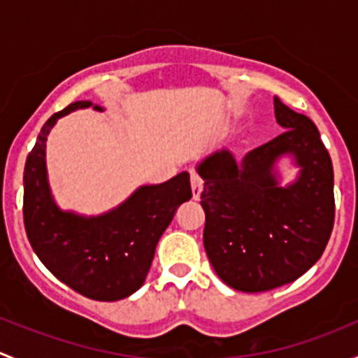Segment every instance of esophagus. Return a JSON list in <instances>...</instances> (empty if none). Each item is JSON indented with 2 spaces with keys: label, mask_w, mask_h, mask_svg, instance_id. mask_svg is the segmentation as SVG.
<instances>
[{
  "label": "esophagus",
  "mask_w": 358,
  "mask_h": 358,
  "mask_svg": "<svg viewBox=\"0 0 358 358\" xmlns=\"http://www.w3.org/2000/svg\"><path fill=\"white\" fill-rule=\"evenodd\" d=\"M190 185H192V197L196 201H199L202 194V180L194 171L190 173Z\"/></svg>",
  "instance_id": "obj_1"
}]
</instances>
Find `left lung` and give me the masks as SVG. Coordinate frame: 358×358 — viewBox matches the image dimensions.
<instances>
[{
	"label": "left lung",
	"instance_id": "left-lung-1",
	"mask_svg": "<svg viewBox=\"0 0 358 358\" xmlns=\"http://www.w3.org/2000/svg\"><path fill=\"white\" fill-rule=\"evenodd\" d=\"M286 129L237 161L229 149L197 162L204 180V248L227 286L262 292L289 284L322 256L334 225V171L312 119L273 99ZM287 158L295 180L282 184Z\"/></svg>",
	"mask_w": 358,
	"mask_h": 358
}]
</instances>
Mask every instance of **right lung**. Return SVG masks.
Listing matches in <instances>:
<instances>
[{"label":"right lung","instance_id":"right-lung-1","mask_svg":"<svg viewBox=\"0 0 358 358\" xmlns=\"http://www.w3.org/2000/svg\"><path fill=\"white\" fill-rule=\"evenodd\" d=\"M88 107L103 110L79 100L43 124L24 168V225L38 258L60 282L96 301H117L145 282L162 232L192 197L190 175L182 171L159 185H140L100 215L62 209L50 187L46 140L59 119Z\"/></svg>","mask_w":358,"mask_h":358}]
</instances>
